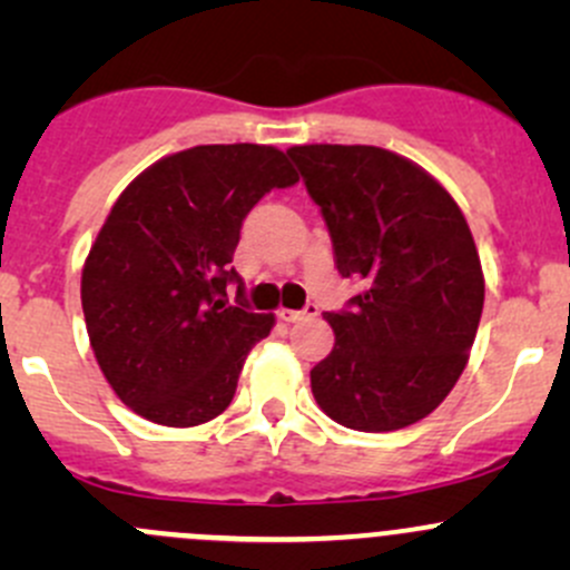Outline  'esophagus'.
I'll use <instances>...</instances> for the list:
<instances>
[{"label":"esophagus","mask_w":570,"mask_h":570,"mask_svg":"<svg viewBox=\"0 0 570 570\" xmlns=\"http://www.w3.org/2000/svg\"><path fill=\"white\" fill-rule=\"evenodd\" d=\"M320 314V306L317 303H308L306 308H301V312H295V308H278V320L284 322H301V320H312Z\"/></svg>","instance_id":"obj_1"}]
</instances>
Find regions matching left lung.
Segmentation results:
<instances>
[{
  "label": "left lung",
  "instance_id": "obj_1",
  "mask_svg": "<svg viewBox=\"0 0 570 570\" xmlns=\"http://www.w3.org/2000/svg\"><path fill=\"white\" fill-rule=\"evenodd\" d=\"M286 154L320 206L338 275L364 286L325 314L336 344L312 370L314 400L361 433L407 428L452 392L480 325L485 284L463 212L386 148Z\"/></svg>",
  "mask_w": 570,
  "mask_h": 570
}]
</instances>
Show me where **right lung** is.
<instances>
[{
  "mask_svg": "<svg viewBox=\"0 0 570 570\" xmlns=\"http://www.w3.org/2000/svg\"><path fill=\"white\" fill-rule=\"evenodd\" d=\"M292 184L273 146H195L115 200L85 262L82 312L107 383L142 419L195 428L232 405L250 347L273 327L245 301L234 250L253 206Z\"/></svg>",
  "mask_w": 570,
  "mask_h": 570,
  "instance_id": "1",
  "label": "right lung"
}]
</instances>
